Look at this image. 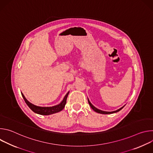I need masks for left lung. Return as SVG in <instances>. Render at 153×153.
Returning <instances> with one entry per match:
<instances>
[{
	"instance_id": "1",
	"label": "left lung",
	"mask_w": 153,
	"mask_h": 153,
	"mask_svg": "<svg viewBox=\"0 0 153 153\" xmlns=\"http://www.w3.org/2000/svg\"><path fill=\"white\" fill-rule=\"evenodd\" d=\"M88 103H89V104H90V106L91 107V108L93 109V110L94 111H96V112H97V113H100V114H112V113H117V112H118V111H119L120 110H121L125 106H122V108H120V109H119V110H116V111H111V112H108V111H102V110H99V109H97V108H96L95 106H94L91 103V102H90V100H89V99H88Z\"/></svg>"
}]
</instances>
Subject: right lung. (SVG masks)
Listing matches in <instances>:
<instances>
[{"label": "right lung", "mask_w": 153, "mask_h": 153, "mask_svg": "<svg viewBox=\"0 0 153 153\" xmlns=\"http://www.w3.org/2000/svg\"><path fill=\"white\" fill-rule=\"evenodd\" d=\"M22 96L25 103H27V105L29 106V108L31 109V110L39 114H41V115H50V114H52L56 113H58L60 111H62L63 109L65 107V104H66L67 102V99L68 97V95L69 94V92L65 95V97L63 98V100L60 103H59L57 105L54 106H51V107H41V106H36L33 104H32L31 103H30V102H28L26 98L25 97V96H24V94L22 93Z\"/></svg>", "instance_id": "add662e5"}]
</instances>
